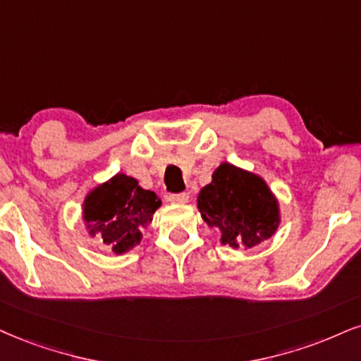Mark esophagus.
Masks as SVG:
<instances>
[{
    "mask_svg": "<svg viewBox=\"0 0 361 361\" xmlns=\"http://www.w3.org/2000/svg\"><path fill=\"white\" fill-rule=\"evenodd\" d=\"M169 201L172 204H185L189 201V194L182 192V194H172L171 197H169Z\"/></svg>",
    "mask_w": 361,
    "mask_h": 361,
    "instance_id": "1",
    "label": "esophagus"
}]
</instances>
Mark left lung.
Wrapping results in <instances>:
<instances>
[{"instance_id": "obj_1", "label": "left lung", "mask_w": 361, "mask_h": 361, "mask_svg": "<svg viewBox=\"0 0 361 361\" xmlns=\"http://www.w3.org/2000/svg\"><path fill=\"white\" fill-rule=\"evenodd\" d=\"M197 207L209 228L219 229L221 243L231 247H255L276 233L279 204L264 179L224 162L201 189Z\"/></svg>"}]
</instances>
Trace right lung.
Masks as SVG:
<instances>
[{"label": "right lung", "instance_id": "1", "mask_svg": "<svg viewBox=\"0 0 361 361\" xmlns=\"http://www.w3.org/2000/svg\"><path fill=\"white\" fill-rule=\"evenodd\" d=\"M162 201L137 179L117 173L88 192L83 221L92 238L100 239L115 255L130 251L142 241V229L152 222Z\"/></svg>", "mask_w": 361, "mask_h": 361}]
</instances>
